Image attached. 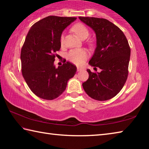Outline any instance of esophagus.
<instances>
[{
  "mask_svg": "<svg viewBox=\"0 0 149 149\" xmlns=\"http://www.w3.org/2000/svg\"><path fill=\"white\" fill-rule=\"evenodd\" d=\"M77 72L81 71V70H83V68H81V67H77Z\"/></svg>",
  "mask_w": 149,
  "mask_h": 149,
  "instance_id": "obj_1",
  "label": "esophagus"
}]
</instances>
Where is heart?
<instances>
[{
	"mask_svg": "<svg viewBox=\"0 0 149 149\" xmlns=\"http://www.w3.org/2000/svg\"><path fill=\"white\" fill-rule=\"evenodd\" d=\"M73 31L76 33L81 39H87L89 35L88 29L82 24H77L73 27ZM60 44L62 45L64 42V34L62 33L60 36ZM88 57V52L84 49H72L67 54L68 60L73 64L80 65L84 62Z\"/></svg>",
	"mask_w": 149,
	"mask_h": 149,
	"instance_id": "b5f03b06",
	"label": "heart"
}]
</instances>
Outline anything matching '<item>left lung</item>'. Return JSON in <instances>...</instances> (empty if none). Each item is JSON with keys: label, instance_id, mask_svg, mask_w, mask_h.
Returning <instances> with one entry per match:
<instances>
[{"label": "left lung", "instance_id": "obj_1", "mask_svg": "<svg viewBox=\"0 0 149 149\" xmlns=\"http://www.w3.org/2000/svg\"><path fill=\"white\" fill-rule=\"evenodd\" d=\"M81 21L94 30L97 47L89 64L101 70L92 72L83 83V87L92 99L103 101L112 99L124 85L128 75L131 49L127 39L119 27L107 19L79 17Z\"/></svg>", "mask_w": 149, "mask_h": 149}]
</instances>
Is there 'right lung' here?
Instances as JSON below:
<instances>
[{"label": "right lung", "mask_w": 149, "mask_h": 149, "mask_svg": "<svg viewBox=\"0 0 149 149\" xmlns=\"http://www.w3.org/2000/svg\"><path fill=\"white\" fill-rule=\"evenodd\" d=\"M76 19L49 16L33 25L26 37L20 54L22 75L31 91L42 99L58 97L76 73V66L70 62L57 68L54 65L62 33Z\"/></svg>", "instance_id": "add662e5"}]
</instances>
